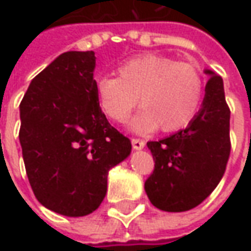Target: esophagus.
I'll return each instance as SVG.
<instances>
[{"label": "esophagus", "instance_id": "obj_1", "mask_svg": "<svg viewBox=\"0 0 251 251\" xmlns=\"http://www.w3.org/2000/svg\"><path fill=\"white\" fill-rule=\"evenodd\" d=\"M131 144H132V148L135 151L144 150V147H145V141L138 140V138H132V140H131Z\"/></svg>", "mask_w": 251, "mask_h": 251}]
</instances>
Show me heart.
<instances>
[{
  "instance_id": "b5f03b06",
  "label": "heart",
  "mask_w": 251,
  "mask_h": 251,
  "mask_svg": "<svg viewBox=\"0 0 251 251\" xmlns=\"http://www.w3.org/2000/svg\"><path fill=\"white\" fill-rule=\"evenodd\" d=\"M101 110L124 123L138 104L144 106L131 120L137 132L160 128L166 132L188 126L204 98V79L194 65L177 63L159 54L134 57L119 67V76L101 75L95 81Z\"/></svg>"
}]
</instances>
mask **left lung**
<instances>
[{"label":"left lung","instance_id":"1","mask_svg":"<svg viewBox=\"0 0 251 251\" xmlns=\"http://www.w3.org/2000/svg\"><path fill=\"white\" fill-rule=\"evenodd\" d=\"M204 73L209 81L197 116L184 130L147 144L155 169L145 181V193L152 205L166 212L197 207L214 191L226 169L230 111L224 81L211 70Z\"/></svg>","mask_w":251,"mask_h":251}]
</instances>
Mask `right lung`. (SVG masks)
Returning a JSON list of instances; mask_svg holds the SVG:
<instances>
[{"mask_svg": "<svg viewBox=\"0 0 251 251\" xmlns=\"http://www.w3.org/2000/svg\"><path fill=\"white\" fill-rule=\"evenodd\" d=\"M93 51H67L36 75L19 106L26 175L39 202L65 217H85L101 204L111 168L131 142L99 107Z\"/></svg>", "mask_w": 251, "mask_h": 251, "instance_id": "obj_1", "label": "right lung"}]
</instances>
